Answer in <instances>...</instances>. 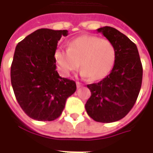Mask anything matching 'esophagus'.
<instances>
[{
  "label": "esophagus",
  "mask_w": 153,
  "mask_h": 153,
  "mask_svg": "<svg viewBox=\"0 0 153 153\" xmlns=\"http://www.w3.org/2000/svg\"><path fill=\"white\" fill-rule=\"evenodd\" d=\"M82 83H80L79 82H76V87H77V88H80L81 87H82Z\"/></svg>",
  "instance_id": "obj_1"
}]
</instances>
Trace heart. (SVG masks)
Here are the masks:
<instances>
[{
    "instance_id": "b5f03b06",
    "label": "heart",
    "mask_w": 153,
    "mask_h": 153,
    "mask_svg": "<svg viewBox=\"0 0 153 153\" xmlns=\"http://www.w3.org/2000/svg\"><path fill=\"white\" fill-rule=\"evenodd\" d=\"M116 57V47L111 41L91 35L72 39L67 49H58L54 53L57 66L63 76H70L81 65L82 75L94 81L105 78L111 72Z\"/></svg>"
}]
</instances>
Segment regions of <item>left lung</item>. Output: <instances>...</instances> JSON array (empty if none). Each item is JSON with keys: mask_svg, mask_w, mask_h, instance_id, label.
<instances>
[{"mask_svg": "<svg viewBox=\"0 0 153 153\" xmlns=\"http://www.w3.org/2000/svg\"><path fill=\"white\" fill-rule=\"evenodd\" d=\"M97 31L115 45L117 57L108 76L88 85L91 96L85 109L96 122L113 123L123 118L136 101L142 82V65L136 45L124 34L110 26Z\"/></svg>", "mask_w": 153, "mask_h": 153, "instance_id": "left-lung-1", "label": "left lung"}]
</instances>
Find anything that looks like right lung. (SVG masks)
Wrapping results in <instances>:
<instances>
[{
  "mask_svg": "<svg viewBox=\"0 0 153 153\" xmlns=\"http://www.w3.org/2000/svg\"><path fill=\"white\" fill-rule=\"evenodd\" d=\"M67 35L66 30L39 29L16 46L11 82L17 101L32 119L55 120L76 90L74 81L59 76L56 71L58 42Z\"/></svg>",
  "mask_w": 153,
  "mask_h": 153,
  "instance_id": "1",
  "label": "right lung"
}]
</instances>
